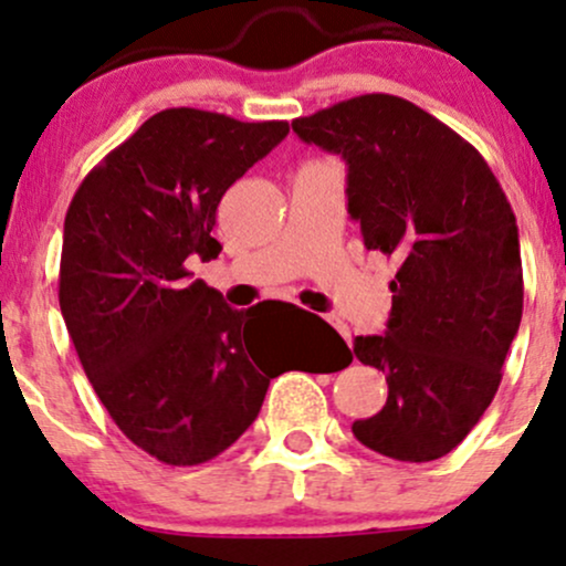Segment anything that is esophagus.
Segmentation results:
<instances>
[{
	"instance_id": "obj_1",
	"label": "esophagus",
	"mask_w": 566,
	"mask_h": 566,
	"mask_svg": "<svg viewBox=\"0 0 566 566\" xmlns=\"http://www.w3.org/2000/svg\"><path fill=\"white\" fill-rule=\"evenodd\" d=\"M328 321H332V326L336 328V332H339L342 336H345V339H347V342H350V328H347V326H345V323H342V321H339V317H328Z\"/></svg>"
}]
</instances>
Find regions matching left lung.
I'll return each instance as SVG.
<instances>
[{
  "label": "left lung",
  "mask_w": 566,
  "mask_h": 566,
  "mask_svg": "<svg viewBox=\"0 0 566 566\" xmlns=\"http://www.w3.org/2000/svg\"><path fill=\"white\" fill-rule=\"evenodd\" d=\"M291 128L342 155L364 245L398 262L387 332L353 342L387 401L353 433L392 460H438L492 403L522 323L511 202L473 144L398 95H355Z\"/></svg>",
  "instance_id": "1"
}]
</instances>
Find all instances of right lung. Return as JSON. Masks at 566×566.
<instances>
[{
  "instance_id": "obj_1",
  "label": "right lung",
  "mask_w": 566,
  "mask_h": 566,
  "mask_svg": "<svg viewBox=\"0 0 566 566\" xmlns=\"http://www.w3.org/2000/svg\"><path fill=\"white\" fill-rule=\"evenodd\" d=\"M285 133V119L157 112L82 179L66 211L59 302L74 350L114 424L165 465H200L230 449L256 420L270 379L294 368L283 339L253 317L259 304L232 310L187 270L189 256H219L216 208Z\"/></svg>"
}]
</instances>
